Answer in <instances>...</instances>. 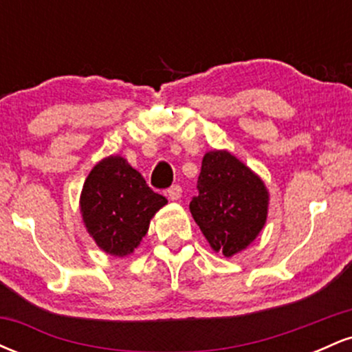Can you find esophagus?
<instances>
[{
  "label": "esophagus",
  "mask_w": 352,
  "mask_h": 352,
  "mask_svg": "<svg viewBox=\"0 0 352 352\" xmlns=\"http://www.w3.org/2000/svg\"><path fill=\"white\" fill-rule=\"evenodd\" d=\"M167 195L170 200H179L182 197V187L180 185H172L170 188L167 190Z\"/></svg>",
  "instance_id": "obj_1"
}]
</instances>
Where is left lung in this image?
<instances>
[{"instance_id": "obj_1", "label": "left lung", "mask_w": 352, "mask_h": 352, "mask_svg": "<svg viewBox=\"0 0 352 352\" xmlns=\"http://www.w3.org/2000/svg\"><path fill=\"white\" fill-rule=\"evenodd\" d=\"M199 195L190 212L213 252L230 258L260 235L268 217L263 180L227 151H210L201 160Z\"/></svg>"}]
</instances>
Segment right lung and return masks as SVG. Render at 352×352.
<instances>
[{
	"label": "right lung",
	"instance_id": "obj_1",
	"mask_svg": "<svg viewBox=\"0 0 352 352\" xmlns=\"http://www.w3.org/2000/svg\"><path fill=\"white\" fill-rule=\"evenodd\" d=\"M80 215L96 245L112 256H127L147 233L152 217L167 199L145 184L124 157L94 165L80 192Z\"/></svg>",
	"mask_w": 352,
	"mask_h": 352
}]
</instances>
